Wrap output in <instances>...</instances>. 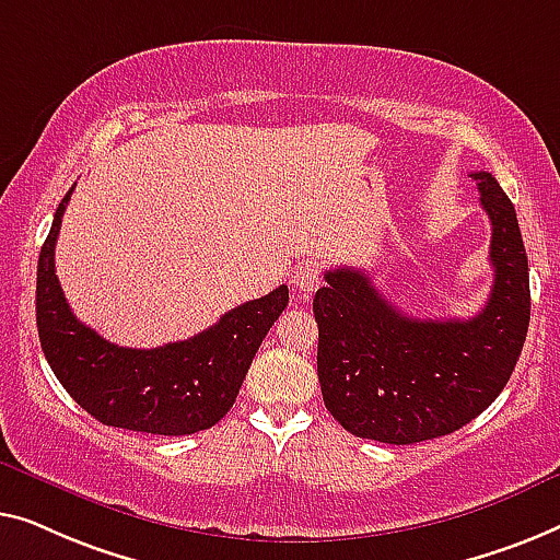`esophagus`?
Returning a JSON list of instances; mask_svg holds the SVG:
<instances>
[{"instance_id": "34e87169", "label": "esophagus", "mask_w": 560, "mask_h": 560, "mask_svg": "<svg viewBox=\"0 0 560 560\" xmlns=\"http://www.w3.org/2000/svg\"><path fill=\"white\" fill-rule=\"evenodd\" d=\"M291 287H294L299 294L310 296L312 291L319 287V266H317V261L299 264L294 273H291Z\"/></svg>"}]
</instances>
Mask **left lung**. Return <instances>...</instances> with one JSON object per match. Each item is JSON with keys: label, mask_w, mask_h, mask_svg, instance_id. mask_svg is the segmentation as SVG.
<instances>
[{"label": "left lung", "mask_w": 560, "mask_h": 560, "mask_svg": "<svg viewBox=\"0 0 560 560\" xmlns=\"http://www.w3.org/2000/svg\"><path fill=\"white\" fill-rule=\"evenodd\" d=\"M492 223V291L469 319H411L365 271L335 269L314 294L327 411L360 439L416 444L467 427L513 375L530 322V279L513 202L475 172Z\"/></svg>", "instance_id": "8db88e82"}]
</instances>
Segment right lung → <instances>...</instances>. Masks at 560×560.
I'll return each mask as SVG.
<instances>
[{
	"mask_svg": "<svg viewBox=\"0 0 560 560\" xmlns=\"http://www.w3.org/2000/svg\"><path fill=\"white\" fill-rule=\"evenodd\" d=\"M70 187L55 210L37 261V335L52 373L78 406L106 427L185 436L223 419L235 404L256 350L289 304V289L225 312L183 342L154 350L119 348L70 312L55 277V241Z\"/></svg>",
	"mask_w": 560,
	"mask_h": 560,
	"instance_id": "right-lung-1",
	"label": "right lung"
}]
</instances>
